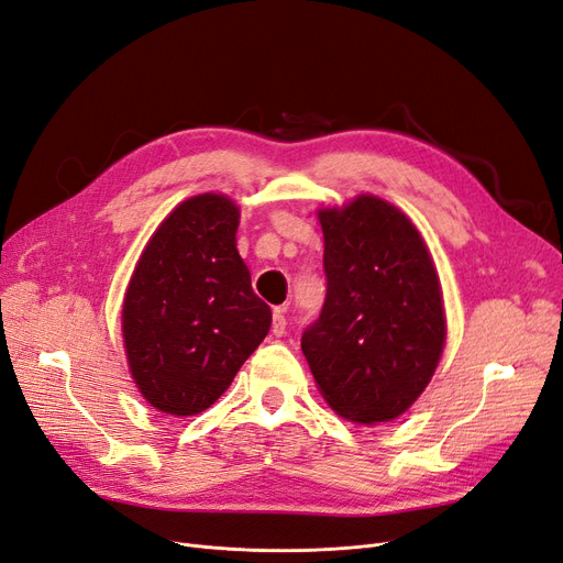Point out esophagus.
Segmentation results:
<instances>
[{
  "label": "esophagus",
  "instance_id": "obj_1",
  "mask_svg": "<svg viewBox=\"0 0 563 563\" xmlns=\"http://www.w3.org/2000/svg\"><path fill=\"white\" fill-rule=\"evenodd\" d=\"M273 333L284 335L286 333V307H275L273 314Z\"/></svg>",
  "mask_w": 563,
  "mask_h": 563
}]
</instances>
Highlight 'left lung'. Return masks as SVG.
I'll use <instances>...</instances> for the list:
<instances>
[{
  "mask_svg": "<svg viewBox=\"0 0 563 563\" xmlns=\"http://www.w3.org/2000/svg\"><path fill=\"white\" fill-rule=\"evenodd\" d=\"M319 221L325 300L302 354L338 415L391 421L431 382L448 335L435 265L412 221L375 196Z\"/></svg>",
  "mask_w": 563,
  "mask_h": 563,
  "instance_id": "8db88e82",
  "label": "left lung"
}]
</instances>
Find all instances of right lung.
Listing matches in <instances>:
<instances>
[{"label": "right lung", "mask_w": 563, "mask_h": 563, "mask_svg": "<svg viewBox=\"0 0 563 563\" xmlns=\"http://www.w3.org/2000/svg\"><path fill=\"white\" fill-rule=\"evenodd\" d=\"M240 209L205 192L153 232L123 302L130 373L156 410L205 412L265 340L273 312L238 254Z\"/></svg>", "instance_id": "1"}]
</instances>
